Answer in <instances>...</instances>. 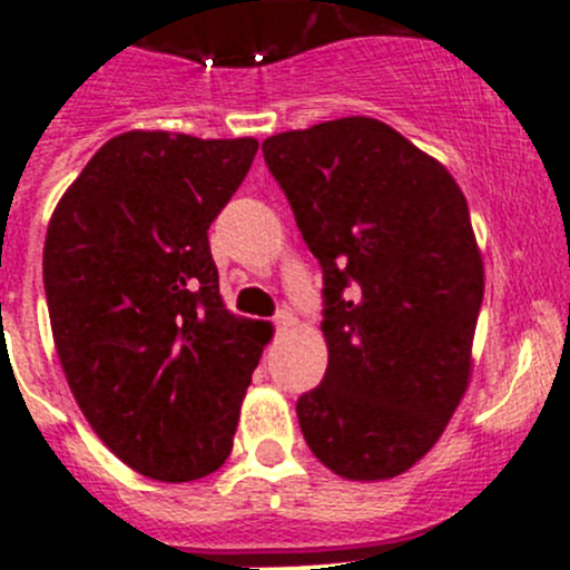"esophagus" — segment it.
<instances>
[{
    "mask_svg": "<svg viewBox=\"0 0 570 570\" xmlns=\"http://www.w3.org/2000/svg\"><path fill=\"white\" fill-rule=\"evenodd\" d=\"M292 322H295V317H292V312H286V308L273 317V325H275V331H278V333H284L286 327H292Z\"/></svg>",
    "mask_w": 570,
    "mask_h": 570,
    "instance_id": "34e87169",
    "label": "esophagus"
}]
</instances>
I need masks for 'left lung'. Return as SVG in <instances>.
Here are the masks:
<instances>
[{"label":"left lung","mask_w":570,"mask_h":570,"mask_svg":"<svg viewBox=\"0 0 570 570\" xmlns=\"http://www.w3.org/2000/svg\"><path fill=\"white\" fill-rule=\"evenodd\" d=\"M322 267L327 370L297 400L308 450L389 480L433 450L469 386L482 256L450 170L383 120H325L262 142Z\"/></svg>","instance_id":"1"}]
</instances>
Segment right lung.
Returning <instances> with one entry per match:
<instances>
[{
  "mask_svg": "<svg viewBox=\"0 0 570 570\" xmlns=\"http://www.w3.org/2000/svg\"><path fill=\"white\" fill-rule=\"evenodd\" d=\"M258 142L124 131L49 220L43 286L73 400L129 469L189 482L226 463L269 333L220 297L209 226Z\"/></svg>",
  "mask_w": 570,
  "mask_h": 570,
  "instance_id": "right-lung-1",
  "label": "right lung"
}]
</instances>
